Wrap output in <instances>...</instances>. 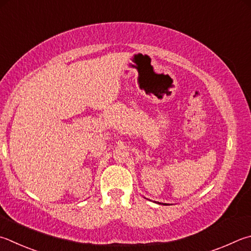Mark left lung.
<instances>
[{"label": "left lung", "mask_w": 251, "mask_h": 251, "mask_svg": "<svg viewBox=\"0 0 251 251\" xmlns=\"http://www.w3.org/2000/svg\"><path fill=\"white\" fill-rule=\"evenodd\" d=\"M159 204H161V203H159ZM165 205H167V204H165Z\"/></svg>", "instance_id": "obj_1"}]
</instances>
